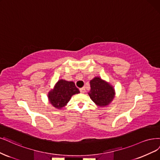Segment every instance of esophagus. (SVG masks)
<instances>
[{
  "label": "esophagus",
  "mask_w": 160,
  "mask_h": 160,
  "mask_svg": "<svg viewBox=\"0 0 160 160\" xmlns=\"http://www.w3.org/2000/svg\"><path fill=\"white\" fill-rule=\"evenodd\" d=\"M79 90H80V92H81V93H84V92H85V91H86V90H85V87L81 88V89H80Z\"/></svg>",
  "instance_id": "esophagus-1"
}]
</instances>
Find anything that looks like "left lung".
<instances>
[{"label": "left lung", "instance_id": "obj_1", "mask_svg": "<svg viewBox=\"0 0 160 160\" xmlns=\"http://www.w3.org/2000/svg\"><path fill=\"white\" fill-rule=\"evenodd\" d=\"M91 90L89 95L92 101L99 107L107 106L114 96V90L109 84L99 78H95L90 81Z\"/></svg>", "mask_w": 160, "mask_h": 160}]
</instances>
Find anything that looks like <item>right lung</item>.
Here are the masks:
<instances>
[{
	"mask_svg": "<svg viewBox=\"0 0 160 160\" xmlns=\"http://www.w3.org/2000/svg\"><path fill=\"white\" fill-rule=\"evenodd\" d=\"M79 92L73 82L62 79L57 82L54 89L49 92L48 98L54 107L61 108L69 101L71 96Z\"/></svg>",
	"mask_w": 160,
	"mask_h": 160,
	"instance_id": "add662e5",
	"label": "right lung"
}]
</instances>
